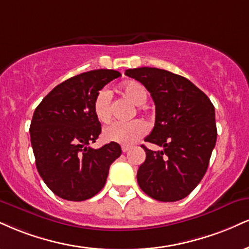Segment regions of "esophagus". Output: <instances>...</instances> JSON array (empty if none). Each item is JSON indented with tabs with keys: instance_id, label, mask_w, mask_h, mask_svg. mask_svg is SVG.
Returning <instances> with one entry per match:
<instances>
[{
	"instance_id": "obj_1",
	"label": "esophagus",
	"mask_w": 249,
	"mask_h": 249,
	"mask_svg": "<svg viewBox=\"0 0 249 249\" xmlns=\"http://www.w3.org/2000/svg\"><path fill=\"white\" fill-rule=\"evenodd\" d=\"M130 149H131L130 146H122V151L124 152V153H126V152L130 151Z\"/></svg>"
}]
</instances>
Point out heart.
<instances>
[{"instance_id": "obj_1", "label": "heart", "mask_w": 249, "mask_h": 249, "mask_svg": "<svg viewBox=\"0 0 249 249\" xmlns=\"http://www.w3.org/2000/svg\"><path fill=\"white\" fill-rule=\"evenodd\" d=\"M121 90L136 106H142L148 97V91L142 83L138 81H127L123 83ZM92 112L98 122L109 123L111 119V92L107 89H101L92 102ZM148 126L145 122L136 119L131 122H116L107 126L103 131V138L107 142L119 145H133L147 133Z\"/></svg>"}]
</instances>
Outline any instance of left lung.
<instances>
[{"instance_id":"1","label":"left lung","mask_w":249,"mask_h":249,"mask_svg":"<svg viewBox=\"0 0 249 249\" xmlns=\"http://www.w3.org/2000/svg\"><path fill=\"white\" fill-rule=\"evenodd\" d=\"M139 81L155 104V124L145 142L163 147L146 152L137 179L146 195L160 202H176L198 185L208 169L217 140L214 107L191 81L152 67L125 71Z\"/></svg>"}]
</instances>
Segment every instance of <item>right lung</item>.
<instances>
[{
  "instance_id": "obj_1",
  "label": "right lung",
  "mask_w": 249,
  "mask_h": 249,
  "mask_svg": "<svg viewBox=\"0 0 249 249\" xmlns=\"http://www.w3.org/2000/svg\"><path fill=\"white\" fill-rule=\"evenodd\" d=\"M121 76L113 70H96L64 81L36 107L30 126L39 175L60 198L81 202L100 193L111 163L122 148L110 142L94 149L101 123L92 112L96 94Z\"/></svg>"
}]
</instances>
